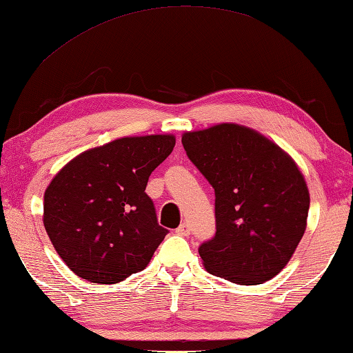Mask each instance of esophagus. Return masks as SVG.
<instances>
[{
    "label": "esophagus",
    "instance_id": "34e87169",
    "mask_svg": "<svg viewBox=\"0 0 353 353\" xmlns=\"http://www.w3.org/2000/svg\"><path fill=\"white\" fill-rule=\"evenodd\" d=\"M189 232H191V228H189V224H186V223L180 224L176 229V234H180V236H185V237L189 236Z\"/></svg>",
    "mask_w": 353,
    "mask_h": 353
}]
</instances>
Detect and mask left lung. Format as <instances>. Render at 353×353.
Masks as SVG:
<instances>
[{
    "mask_svg": "<svg viewBox=\"0 0 353 353\" xmlns=\"http://www.w3.org/2000/svg\"><path fill=\"white\" fill-rule=\"evenodd\" d=\"M183 148L214 189L216 234L199 248L208 272L237 285L275 277L307 226L299 167L268 137L239 124L185 132Z\"/></svg>",
    "mask_w": 353,
    "mask_h": 353,
    "instance_id": "left-lung-1",
    "label": "left lung"
}]
</instances>
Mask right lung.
Returning <instances> with one entry per match:
<instances>
[{
	"label": "right lung",
	"instance_id": "obj_1",
	"mask_svg": "<svg viewBox=\"0 0 353 353\" xmlns=\"http://www.w3.org/2000/svg\"><path fill=\"white\" fill-rule=\"evenodd\" d=\"M175 146L173 135L124 137L81 152L49 183L43 223L65 264L92 283L143 270L167 236L148 178Z\"/></svg>",
	"mask_w": 353,
	"mask_h": 353
}]
</instances>
